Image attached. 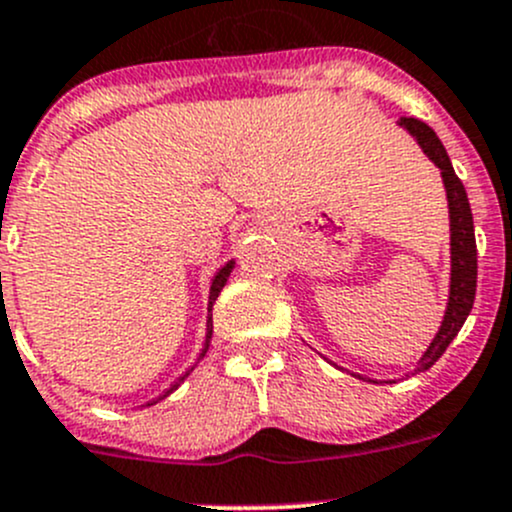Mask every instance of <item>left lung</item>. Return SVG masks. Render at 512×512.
Instances as JSON below:
<instances>
[{
    "label": "left lung",
    "mask_w": 512,
    "mask_h": 512,
    "mask_svg": "<svg viewBox=\"0 0 512 512\" xmlns=\"http://www.w3.org/2000/svg\"><path fill=\"white\" fill-rule=\"evenodd\" d=\"M401 128L409 133L423 151V156L431 160L438 170H441L443 188H446L448 200V225H451V282H448V302L446 312H443L441 327H438L436 337L421 354L416 366L418 371H426L441 359L448 344L456 339L461 332L463 322L468 319L473 309V299H476V282H478V250H476V232H473V213L471 203L463 183L458 180L456 170H453L451 158H448L446 148H443L441 138L436 136L431 126H426L418 118H399ZM359 376V374H354ZM364 379V376H359Z\"/></svg>",
    "instance_id": "1"
}]
</instances>
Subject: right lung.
Listing matches in <instances>:
<instances>
[{"instance_id": "obj_1", "label": "right lung", "mask_w": 512, "mask_h": 512, "mask_svg": "<svg viewBox=\"0 0 512 512\" xmlns=\"http://www.w3.org/2000/svg\"><path fill=\"white\" fill-rule=\"evenodd\" d=\"M232 270H235V260L225 262V265H223V267H220V270H218V272H215L213 282H210V297H208V324H205V342H203V349H200V356H198V361H195V364H193V366H190V369H188V371H185V374H180V376H178V379H175V381H173V384H170V386H168V389H165V391H163V394H160V396H158V399L148 401V404H146V406H153V404H158V401H163V399H165V396H170V394H173V391H175V389H178V386H180V384H183V381H185V379H188V376H190V374H193V369H195V366H198V364H200V359H203V356H205V354H208V349H210V339H213V304H215V299H218V294H220V292H223V287L227 285V277H230V272H232Z\"/></svg>"}]
</instances>
